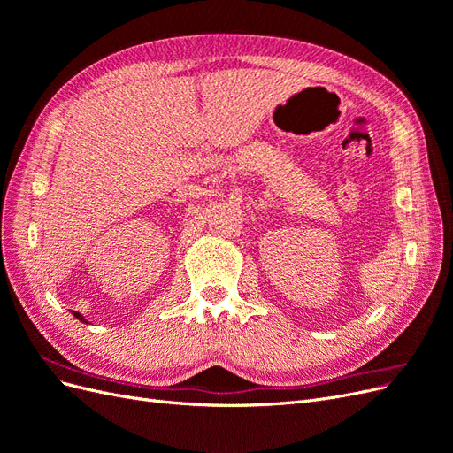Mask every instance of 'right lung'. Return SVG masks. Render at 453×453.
Segmentation results:
<instances>
[{
	"mask_svg": "<svg viewBox=\"0 0 453 453\" xmlns=\"http://www.w3.org/2000/svg\"><path fill=\"white\" fill-rule=\"evenodd\" d=\"M72 313H73V315H75V318H77V319H79V321H83V323H88V321H87V319H85V318H83V315H81V313H79V311H72Z\"/></svg>",
	"mask_w": 453,
	"mask_h": 453,
	"instance_id": "add662e5",
	"label": "right lung"
}]
</instances>
